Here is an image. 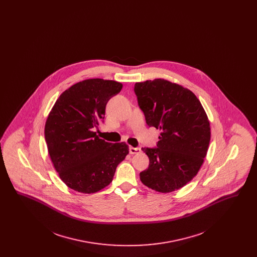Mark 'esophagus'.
Here are the masks:
<instances>
[{
	"instance_id": "obj_1",
	"label": "esophagus",
	"mask_w": 257,
	"mask_h": 257,
	"mask_svg": "<svg viewBox=\"0 0 257 257\" xmlns=\"http://www.w3.org/2000/svg\"><path fill=\"white\" fill-rule=\"evenodd\" d=\"M129 151H130V154H138V153H140L142 150H141V148H139V147H129Z\"/></svg>"
}]
</instances>
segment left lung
<instances>
[{"instance_id":"obj_1","label":"left lung","mask_w":257,"mask_h":257,"mask_svg":"<svg viewBox=\"0 0 257 257\" xmlns=\"http://www.w3.org/2000/svg\"><path fill=\"white\" fill-rule=\"evenodd\" d=\"M135 93L147 124L161 132L157 148H142L149 167L140 179L163 194L179 190L196 176L207 154L206 111L194 92L165 79L136 83Z\"/></svg>"}]
</instances>
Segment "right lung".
<instances>
[{
  "mask_svg": "<svg viewBox=\"0 0 257 257\" xmlns=\"http://www.w3.org/2000/svg\"><path fill=\"white\" fill-rule=\"evenodd\" d=\"M121 88L116 81L86 79L64 90L48 114L44 134L50 158L62 182L78 193L106 188L129 153L126 143H107L93 132Z\"/></svg>",
  "mask_w": 257,
  "mask_h": 257,
  "instance_id": "obj_1",
  "label": "right lung"
}]
</instances>
